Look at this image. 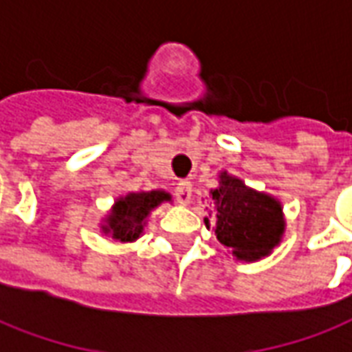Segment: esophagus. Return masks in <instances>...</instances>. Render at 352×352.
<instances>
[{
	"mask_svg": "<svg viewBox=\"0 0 352 352\" xmlns=\"http://www.w3.org/2000/svg\"><path fill=\"white\" fill-rule=\"evenodd\" d=\"M192 196V184L188 181H179L175 186V198L179 204H188Z\"/></svg>",
	"mask_w": 352,
	"mask_h": 352,
	"instance_id": "1",
	"label": "esophagus"
}]
</instances>
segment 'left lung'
Instances as JSON below:
<instances>
[{"label": "left lung", "mask_w": 352, "mask_h": 352, "mask_svg": "<svg viewBox=\"0 0 352 352\" xmlns=\"http://www.w3.org/2000/svg\"><path fill=\"white\" fill-rule=\"evenodd\" d=\"M211 196L217 201V240L232 248L238 259H259L278 244L284 221L282 208L274 198L255 192L227 173L221 175V186ZM206 225H210V219H206Z\"/></svg>", "instance_id": "obj_1"}]
</instances>
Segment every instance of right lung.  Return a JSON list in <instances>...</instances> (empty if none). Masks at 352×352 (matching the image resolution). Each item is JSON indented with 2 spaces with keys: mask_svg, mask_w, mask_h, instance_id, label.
Masks as SVG:
<instances>
[{
  "mask_svg": "<svg viewBox=\"0 0 352 352\" xmlns=\"http://www.w3.org/2000/svg\"><path fill=\"white\" fill-rule=\"evenodd\" d=\"M169 198L171 196L164 190L125 196L116 201L112 215L108 217V227H104V232H110L112 238H116L120 242H133L141 236L144 219L148 217V213L158 204Z\"/></svg>",
  "mask_w": 352,
  "mask_h": 352,
  "instance_id": "1",
  "label": "right lung"
}]
</instances>
